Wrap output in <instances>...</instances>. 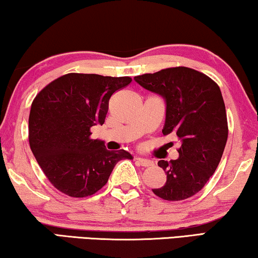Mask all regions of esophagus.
<instances>
[{
    "mask_svg": "<svg viewBox=\"0 0 258 258\" xmlns=\"http://www.w3.org/2000/svg\"><path fill=\"white\" fill-rule=\"evenodd\" d=\"M136 161L143 167H150L154 165V161L148 160V159H144V158H136Z\"/></svg>",
    "mask_w": 258,
    "mask_h": 258,
    "instance_id": "obj_1",
    "label": "esophagus"
}]
</instances>
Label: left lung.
I'll use <instances>...</instances> for the list:
<instances>
[{
  "instance_id": "obj_1",
  "label": "left lung",
  "mask_w": 258,
  "mask_h": 258,
  "mask_svg": "<svg viewBox=\"0 0 258 258\" xmlns=\"http://www.w3.org/2000/svg\"><path fill=\"white\" fill-rule=\"evenodd\" d=\"M134 81L164 98L162 134H175L181 141L176 160L158 162L167 180L152 190L167 201L186 200L205 187L226 147L228 122L221 90L208 76L184 67L137 76Z\"/></svg>"
}]
</instances>
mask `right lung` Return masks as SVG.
<instances>
[{"instance_id": "1", "label": "right lung", "mask_w": 258, "mask_h": 258, "mask_svg": "<svg viewBox=\"0 0 258 258\" xmlns=\"http://www.w3.org/2000/svg\"><path fill=\"white\" fill-rule=\"evenodd\" d=\"M130 77L68 74L39 91L29 115V144L52 186L71 198L93 195L106 184L124 150L108 151L91 139V127L103 125L112 94Z\"/></svg>"}]
</instances>
